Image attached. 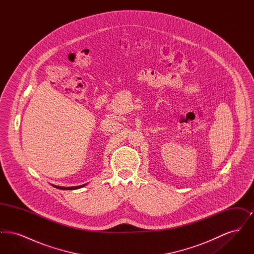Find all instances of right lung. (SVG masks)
<instances>
[{
    "mask_svg": "<svg viewBox=\"0 0 254 254\" xmlns=\"http://www.w3.org/2000/svg\"><path fill=\"white\" fill-rule=\"evenodd\" d=\"M85 185H82V186H77V187H59V186H53L56 189L59 190H77V189H81L83 187H85Z\"/></svg>",
    "mask_w": 254,
    "mask_h": 254,
    "instance_id": "right-lung-1",
    "label": "right lung"
}]
</instances>
